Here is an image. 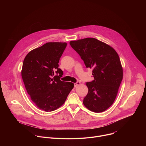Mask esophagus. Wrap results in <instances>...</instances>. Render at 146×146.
I'll list each match as a JSON object with an SVG mask.
<instances>
[{
    "instance_id": "obj_1",
    "label": "esophagus",
    "mask_w": 146,
    "mask_h": 146,
    "mask_svg": "<svg viewBox=\"0 0 146 146\" xmlns=\"http://www.w3.org/2000/svg\"><path fill=\"white\" fill-rule=\"evenodd\" d=\"M80 84V82L79 81H77L76 82L74 83V87H76L77 86H79Z\"/></svg>"
}]
</instances>
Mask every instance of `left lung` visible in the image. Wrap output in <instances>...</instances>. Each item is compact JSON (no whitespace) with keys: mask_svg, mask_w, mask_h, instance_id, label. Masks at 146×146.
I'll use <instances>...</instances> for the list:
<instances>
[{"mask_svg":"<svg viewBox=\"0 0 146 146\" xmlns=\"http://www.w3.org/2000/svg\"><path fill=\"white\" fill-rule=\"evenodd\" d=\"M70 44L86 68L93 69L94 80L86 82L88 92L83 103L94 112L105 111L114 102L123 77L118 54L111 47L95 38L71 41Z\"/></svg>","mask_w":146,"mask_h":146,"instance_id":"1","label":"left lung"}]
</instances>
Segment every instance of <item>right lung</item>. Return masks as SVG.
<instances>
[{
    "mask_svg": "<svg viewBox=\"0 0 146 146\" xmlns=\"http://www.w3.org/2000/svg\"><path fill=\"white\" fill-rule=\"evenodd\" d=\"M66 43L50 42L30 51L25 56L21 75L28 94L37 108L52 111L65 103L74 84L61 81L64 73L59 61Z\"/></svg>",
    "mask_w": 146,
    "mask_h": 146,
    "instance_id": "1",
    "label": "right lung"
}]
</instances>
